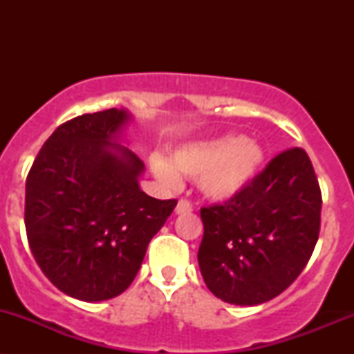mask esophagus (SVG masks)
<instances>
[{
  "label": "esophagus",
  "instance_id": "esophagus-1",
  "mask_svg": "<svg viewBox=\"0 0 354 354\" xmlns=\"http://www.w3.org/2000/svg\"><path fill=\"white\" fill-rule=\"evenodd\" d=\"M191 209H193V206H191L189 201L180 200V201H178L176 208H174V213H176V214H186V213H189Z\"/></svg>",
  "mask_w": 354,
  "mask_h": 354
}]
</instances>
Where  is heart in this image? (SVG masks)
Returning a JSON list of instances; mask_svg holds the SVG:
<instances>
[{"label": "heart", "mask_w": 354, "mask_h": 354, "mask_svg": "<svg viewBox=\"0 0 354 354\" xmlns=\"http://www.w3.org/2000/svg\"><path fill=\"white\" fill-rule=\"evenodd\" d=\"M265 163V149L243 135H221L174 149L169 161L154 154V176L166 186H178L183 176L196 180L198 189L211 201H231L250 188Z\"/></svg>", "instance_id": "b5f03b06"}]
</instances>
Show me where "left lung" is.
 <instances>
[{
    "label": "left lung",
    "instance_id": "8db88e82",
    "mask_svg": "<svg viewBox=\"0 0 354 354\" xmlns=\"http://www.w3.org/2000/svg\"><path fill=\"white\" fill-rule=\"evenodd\" d=\"M319 216L321 191L306 151L278 154L245 193L201 208L198 263L208 290L238 306L283 293L311 258Z\"/></svg>",
    "mask_w": 354,
    "mask_h": 354
}]
</instances>
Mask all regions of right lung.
<instances>
[{"instance_id":"1","label":"right lung","mask_w":354,"mask_h":354,"mask_svg":"<svg viewBox=\"0 0 354 354\" xmlns=\"http://www.w3.org/2000/svg\"><path fill=\"white\" fill-rule=\"evenodd\" d=\"M131 120L111 108L61 124L26 178L31 253L59 291L81 301L123 293L178 203L140 188L145 163L123 140Z\"/></svg>"}]
</instances>
